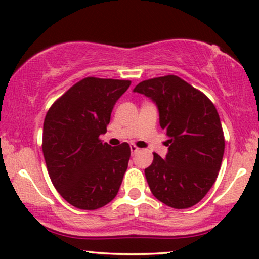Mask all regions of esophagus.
<instances>
[{
    "instance_id": "esophagus-1",
    "label": "esophagus",
    "mask_w": 259,
    "mask_h": 259,
    "mask_svg": "<svg viewBox=\"0 0 259 259\" xmlns=\"http://www.w3.org/2000/svg\"><path fill=\"white\" fill-rule=\"evenodd\" d=\"M130 150H132V154H133V155H134V154H136L137 152H139V150H140V148H137V147L136 146H130Z\"/></svg>"
}]
</instances>
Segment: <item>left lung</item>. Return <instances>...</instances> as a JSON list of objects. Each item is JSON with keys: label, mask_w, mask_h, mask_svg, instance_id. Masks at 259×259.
Returning <instances> with one entry per match:
<instances>
[{"label": "left lung", "mask_w": 259, "mask_h": 259, "mask_svg": "<svg viewBox=\"0 0 259 259\" xmlns=\"http://www.w3.org/2000/svg\"><path fill=\"white\" fill-rule=\"evenodd\" d=\"M134 92L152 99L169 137L162 159L154 153L145 169L152 194L175 209L197 204L217 181L225 152L220 117L205 94L176 75L140 82Z\"/></svg>", "instance_id": "obj_1"}]
</instances>
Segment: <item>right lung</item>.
I'll return each mask as SVG.
<instances>
[{
  "mask_svg": "<svg viewBox=\"0 0 259 259\" xmlns=\"http://www.w3.org/2000/svg\"><path fill=\"white\" fill-rule=\"evenodd\" d=\"M127 80L86 77L49 109L42 127V154L50 179L75 208L96 210L118 194L130 159L126 142L117 147L99 139L106 133L116 101Z\"/></svg>",
  "mask_w": 259,
  "mask_h": 259,
  "instance_id": "1",
  "label": "right lung"
}]
</instances>
